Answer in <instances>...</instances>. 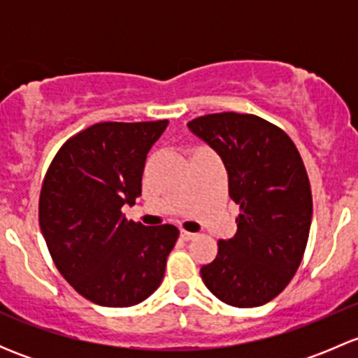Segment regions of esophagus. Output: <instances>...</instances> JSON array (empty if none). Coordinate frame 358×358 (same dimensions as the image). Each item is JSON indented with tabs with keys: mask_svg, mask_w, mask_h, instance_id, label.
<instances>
[{
	"mask_svg": "<svg viewBox=\"0 0 358 358\" xmlns=\"http://www.w3.org/2000/svg\"><path fill=\"white\" fill-rule=\"evenodd\" d=\"M180 237H182L183 241H190V239H196L197 234H192V232H187V230H182V232H180Z\"/></svg>",
	"mask_w": 358,
	"mask_h": 358,
	"instance_id": "obj_1",
	"label": "esophagus"
}]
</instances>
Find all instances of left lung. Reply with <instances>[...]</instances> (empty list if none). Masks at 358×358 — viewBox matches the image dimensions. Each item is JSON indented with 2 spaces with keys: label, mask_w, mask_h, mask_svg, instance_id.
Instances as JSON below:
<instances>
[{
  "label": "left lung",
  "mask_w": 358,
  "mask_h": 358,
  "mask_svg": "<svg viewBox=\"0 0 358 358\" xmlns=\"http://www.w3.org/2000/svg\"><path fill=\"white\" fill-rule=\"evenodd\" d=\"M189 128L220 154L241 211L237 234L218 241L202 280L230 306L265 305L291 282L308 243L312 190L303 159L284 129L255 114H206Z\"/></svg>",
  "instance_id": "left-lung-1"
}]
</instances>
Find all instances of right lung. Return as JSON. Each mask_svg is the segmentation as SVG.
<instances>
[{
  "label": "right lung",
  "instance_id": "right-lung-1",
  "mask_svg": "<svg viewBox=\"0 0 358 358\" xmlns=\"http://www.w3.org/2000/svg\"><path fill=\"white\" fill-rule=\"evenodd\" d=\"M168 119L96 122L67 140L39 194V227L64 279L83 298L124 308L161 284L180 230L143 227L121 208L142 194L147 152Z\"/></svg>",
  "mask_w": 358,
  "mask_h": 358
}]
</instances>
